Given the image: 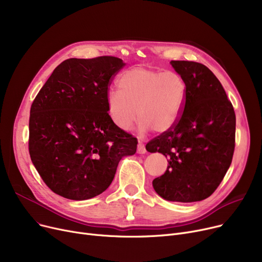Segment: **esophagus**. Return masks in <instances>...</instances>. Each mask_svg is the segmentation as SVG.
<instances>
[{
  "label": "esophagus",
  "instance_id": "obj_1",
  "mask_svg": "<svg viewBox=\"0 0 262 262\" xmlns=\"http://www.w3.org/2000/svg\"><path fill=\"white\" fill-rule=\"evenodd\" d=\"M137 152H138L139 154H145V152H146L145 146H144V144L141 141H139V143H138V147H137Z\"/></svg>",
  "mask_w": 262,
  "mask_h": 262
}]
</instances>
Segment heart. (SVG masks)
Here are the masks:
<instances>
[{"mask_svg":"<svg viewBox=\"0 0 262 262\" xmlns=\"http://www.w3.org/2000/svg\"><path fill=\"white\" fill-rule=\"evenodd\" d=\"M117 84L119 91L108 93L107 107L113 122L123 130H129L139 115L142 133L150 128L167 132L183 112L187 85L174 71L137 66L124 71Z\"/></svg>","mask_w":262,"mask_h":262,"instance_id":"obj_1","label":"heart"}]
</instances>
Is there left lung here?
I'll return each mask as SVG.
<instances>
[{"instance_id": "left-lung-1", "label": "left lung", "mask_w": 262, "mask_h": 262, "mask_svg": "<svg viewBox=\"0 0 262 262\" xmlns=\"http://www.w3.org/2000/svg\"><path fill=\"white\" fill-rule=\"evenodd\" d=\"M187 85L183 112L174 125L145 145L169 158L168 169L153 187L164 200L203 201L221 184L235 150L236 115L221 82L195 61L172 60Z\"/></svg>"}]
</instances>
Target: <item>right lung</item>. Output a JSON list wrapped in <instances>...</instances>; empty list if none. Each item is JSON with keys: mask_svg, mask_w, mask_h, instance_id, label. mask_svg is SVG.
<instances>
[{"mask_svg": "<svg viewBox=\"0 0 262 262\" xmlns=\"http://www.w3.org/2000/svg\"><path fill=\"white\" fill-rule=\"evenodd\" d=\"M122 59L70 58L55 68L31 107L29 150L45 184L60 196L84 201L112 184L137 139L108 114L112 81Z\"/></svg>", "mask_w": 262, "mask_h": 262, "instance_id": "1", "label": "right lung"}]
</instances>
